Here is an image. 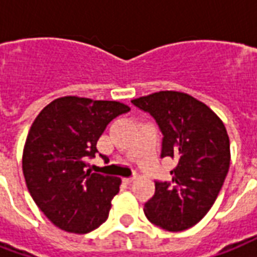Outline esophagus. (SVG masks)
<instances>
[{
	"instance_id": "1",
	"label": "esophagus",
	"mask_w": 257,
	"mask_h": 257,
	"mask_svg": "<svg viewBox=\"0 0 257 257\" xmlns=\"http://www.w3.org/2000/svg\"><path fill=\"white\" fill-rule=\"evenodd\" d=\"M134 180H135V178H125V179H123V182H125V183H126V184L132 183Z\"/></svg>"
}]
</instances>
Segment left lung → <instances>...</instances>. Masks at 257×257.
<instances>
[{"label":"left lung","mask_w":257,"mask_h":257,"mask_svg":"<svg viewBox=\"0 0 257 257\" xmlns=\"http://www.w3.org/2000/svg\"><path fill=\"white\" fill-rule=\"evenodd\" d=\"M161 129V157L178 162L172 182H156L145 204L149 220L168 231L197 224L217 198L230 167V139L220 118L202 101L178 90H160L132 100Z\"/></svg>","instance_id":"left-lung-1"}]
</instances>
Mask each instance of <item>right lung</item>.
Wrapping results in <instances>:
<instances>
[{"instance_id": "obj_1", "label": "right lung", "mask_w": 257, "mask_h": 257, "mask_svg": "<svg viewBox=\"0 0 257 257\" xmlns=\"http://www.w3.org/2000/svg\"><path fill=\"white\" fill-rule=\"evenodd\" d=\"M129 110L115 100L63 96L34 119L23 149V175L37 206L56 227L86 234L107 220L121 179L85 172V167L108 122Z\"/></svg>"}]
</instances>
